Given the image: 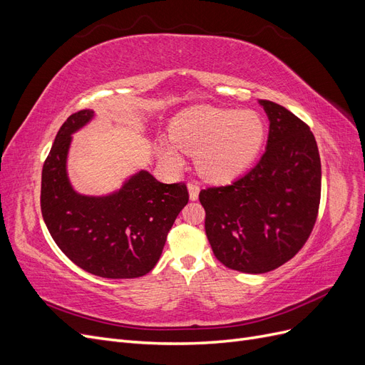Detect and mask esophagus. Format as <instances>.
Segmentation results:
<instances>
[{"mask_svg": "<svg viewBox=\"0 0 365 365\" xmlns=\"http://www.w3.org/2000/svg\"><path fill=\"white\" fill-rule=\"evenodd\" d=\"M189 195H190V200L192 201H196L197 196H200V185H197L196 182H189Z\"/></svg>", "mask_w": 365, "mask_h": 365, "instance_id": "1", "label": "esophagus"}]
</instances>
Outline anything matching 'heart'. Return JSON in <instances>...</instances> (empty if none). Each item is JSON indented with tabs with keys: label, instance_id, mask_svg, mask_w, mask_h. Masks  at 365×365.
Here are the masks:
<instances>
[{
	"label": "heart",
	"instance_id": "heart-1",
	"mask_svg": "<svg viewBox=\"0 0 365 365\" xmlns=\"http://www.w3.org/2000/svg\"><path fill=\"white\" fill-rule=\"evenodd\" d=\"M264 121L256 111L197 106L175 121L172 138L185 153L196 155L197 168L208 180L227 182L236 178L257 157L264 140ZM164 153L180 163L175 146Z\"/></svg>",
	"mask_w": 365,
	"mask_h": 365
}]
</instances>
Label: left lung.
<instances>
[{"instance_id":"8db88e82","label":"left lung","mask_w":365,"mask_h":365,"mask_svg":"<svg viewBox=\"0 0 365 365\" xmlns=\"http://www.w3.org/2000/svg\"><path fill=\"white\" fill-rule=\"evenodd\" d=\"M259 103L269 118L262 158L231 184L200 193L216 259L248 274L279 268L303 248L322 196V161L311 129L277 103Z\"/></svg>"}]
</instances>
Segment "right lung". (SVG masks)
Here are the masks:
<instances>
[{
  "instance_id": "add662e5",
  "label": "right lung",
  "mask_w": 365,
  "mask_h": 365,
  "mask_svg": "<svg viewBox=\"0 0 365 365\" xmlns=\"http://www.w3.org/2000/svg\"><path fill=\"white\" fill-rule=\"evenodd\" d=\"M94 115L71 114L42 168L41 212L53 240L77 267L105 279H135L155 267L176 216L189 202L184 182L140 170L106 196L77 193L67 175L71 134Z\"/></svg>"
}]
</instances>
